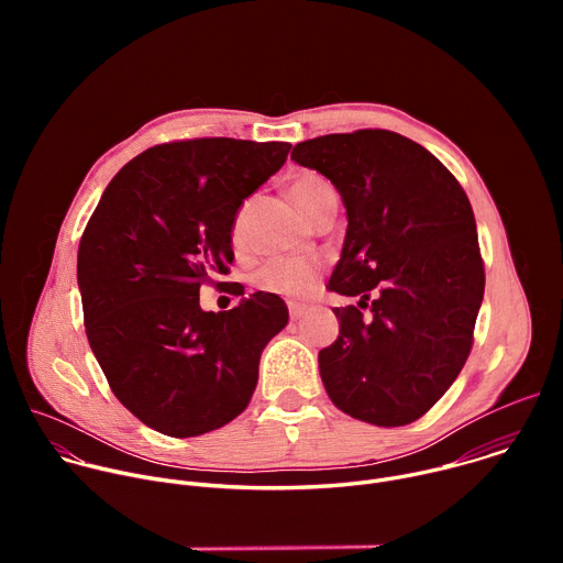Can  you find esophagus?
I'll return each mask as SVG.
<instances>
[{
	"label": "esophagus",
	"mask_w": 563,
	"mask_h": 563,
	"mask_svg": "<svg viewBox=\"0 0 563 563\" xmlns=\"http://www.w3.org/2000/svg\"><path fill=\"white\" fill-rule=\"evenodd\" d=\"M305 313H307L305 307H300V305H289V316H291V320H300Z\"/></svg>",
	"instance_id": "esophagus-1"
}]
</instances>
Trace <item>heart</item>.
Returning a JSON list of instances; mask_svg holds the SVG:
<instances>
[{"instance_id":"heart-1","label":"heart","mask_w":563,"mask_h":563,"mask_svg":"<svg viewBox=\"0 0 563 563\" xmlns=\"http://www.w3.org/2000/svg\"><path fill=\"white\" fill-rule=\"evenodd\" d=\"M294 202L298 205V209L309 218L318 207H323L328 200L336 198V189L334 185L323 178L320 174L313 172H305L298 174L289 187ZM243 222V213L238 216L235 229ZM320 276V263L318 261H309V258H272L267 261L258 274H256V283L258 287H263L265 291H274V294H283L289 298H305L313 291L316 283Z\"/></svg>"}]
</instances>
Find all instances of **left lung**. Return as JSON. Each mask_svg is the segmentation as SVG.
Segmentation results:
<instances>
[{
	"label": "left lung",
	"instance_id": "left-lung-1",
	"mask_svg": "<svg viewBox=\"0 0 563 563\" xmlns=\"http://www.w3.org/2000/svg\"><path fill=\"white\" fill-rule=\"evenodd\" d=\"M291 159L339 189L347 233L330 289L361 298L334 307L341 332L318 354L320 378L345 415L408 426L472 350L486 272L470 200L428 148L385 129L305 140Z\"/></svg>",
	"mask_w": 563,
	"mask_h": 563
}]
</instances>
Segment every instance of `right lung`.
<instances>
[{"mask_svg":"<svg viewBox=\"0 0 563 563\" xmlns=\"http://www.w3.org/2000/svg\"><path fill=\"white\" fill-rule=\"evenodd\" d=\"M289 142L198 137L133 157L104 189L77 252L91 350L120 404L187 439L243 412L265 345L287 325L276 294L202 311L200 285L233 261L235 213Z\"/></svg>","mask_w":563,"mask_h":563,"instance_id":"add662e5","label":"right lung"}]
</instances>
